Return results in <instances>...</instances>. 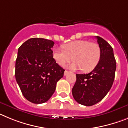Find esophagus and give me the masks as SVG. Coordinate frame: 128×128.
<instances>
[{"mask_svg":"<svg viewBox=\"0 0 128 128\" xmlns=\"http://www.w3.org/2000/svg\"><path fill=\"white\" fill-rule=\"evenodd\" d=\"M68 72L67 70H65V72H64V76H66V75H67V74H68Z\"/></svg>","mask_w":128,"mask_h":128,"instance_id":"esophagus-1","label":"esophagus"}]
</instances>
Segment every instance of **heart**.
<instances>
[{
  "label": "heart",
  "instance_id": "heart-1",
  "mask_svg": "<svg viewBox=\"0 0 128 128\" xmlns=\"http://www.w3.org/2000/svg\"><path fill=\"white\" fill-rule=\"evenodd\" d=\"M63 50L53 51V58L59 65L64 66L71 61L69 68L76 70L81 68L83 72H90L97 66L100 60V50L99 45L87 40H76L62 46Z\"/></svg>",
  "mask_w": 128,
  "mask_h": 128
}]
</instances>
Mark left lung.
Here are the masks:
<instances>
[{"mask_svg":"<svg viewBox=\"0 0 128 128\" xmlns=\"http://www.w3.org/2000/svg\"><path fill=\"white\" fill-rule=\"evenodd\" d=\"M100 47V57L97 66L86 74H76L72 96L78 103L92 106L104 98L115 79L116 61L112 46L103 38L96 36Z\"/></svg>","mask_w":128,"mask_h":128,"instance_id":"left-lung-1","label":"left lung"}]
</instances>
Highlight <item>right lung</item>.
Segmentation results:
<instances>
[{
	"mask_svg": "<svg viewBox=\"0 0 128 128\" xmlns=\"http://www.w3.org/2000/svg\"><path fill=\"white\" fill-rule=\"evenodd\" d=\"M54 42L41 38H30L18 50L15 78L22 94L34 104L46 102L56 90L65 70L53 58Z\"/></svg>",
	"mask_w": 128,
	"mask_h": 128,
	"instance_id": "add662e5",
	"label": "right lung"
}]
</instances>
